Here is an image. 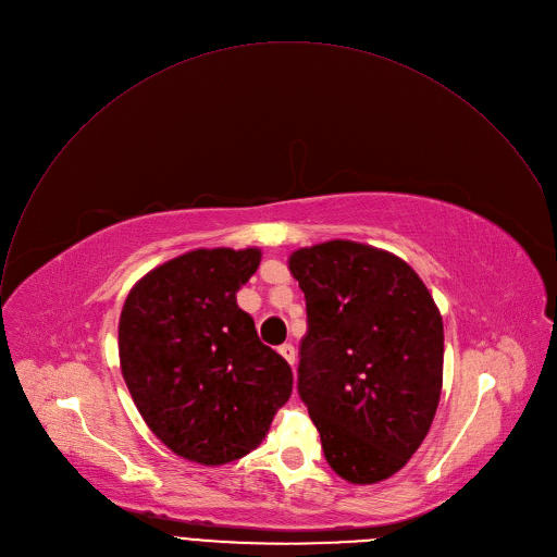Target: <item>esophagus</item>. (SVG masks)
I'll use <instances>...</instances> for the list:
<instances>
[{"mask_svg": "<svg viewBox=\"0 0 557 557\" xmlns=\"http://www.w3.org/2000/svg\"><path fill=\"white\" fill-rule=\"evenodd\" d=\"M278 354L294 367V362H296V349H294L292 345H281V347H278Z\"/></svg>", "mask_w": 557, "mask_h": 557, "instance_id": "34e87169", "label": "esophagus"}]
</instances>
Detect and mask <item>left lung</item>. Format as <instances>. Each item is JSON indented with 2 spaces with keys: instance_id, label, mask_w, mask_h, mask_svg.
Returning a JSON list of instances; mask_svg holds the SVG:
<instances>
[{
  "instance_id": "left-lung-1",
  "label": "left lung",
  "mask_w": 557,
  "mask_h": 557,
  "mask_svg": "<svg viewBox=\"0 0 557 557\" xmlns=\"http://www.w3.org/2000/svg\"><path fill=\"white\" fill-rule=\"evenodd\" d=\"M289 272L307 302L298 395L331 470L391 479L425 438L443 384V320L399 257L347 239L300 248Z\"/></svg>"
}]
</instances>
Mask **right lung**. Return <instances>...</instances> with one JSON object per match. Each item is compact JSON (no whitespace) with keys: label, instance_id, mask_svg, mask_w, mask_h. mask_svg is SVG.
Wrapping results in <instances>:
<instances>
[{"label":"right lung","instance_id":"right-lung-1","mask_svg":"<svg viewBox=\"0 0 557 557\" xmlns=\"http://www.w3.org/2000/svg\"><path fill=\"white\" fill-rule=\"evenodd\" d=\"M259 248L180 255L129 292L119 356L132 399L177 457L224 466L252 453L292 395V369L237 305Z\"/></svg>","mask_w":557,"mask_h":557}]
</instances>
